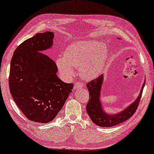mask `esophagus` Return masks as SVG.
I'll use <instances>...</instances> for the list:
<instances>
[{
  "instance_id": "obj_1",
  "label": "esophagus",
  "mask_w": 154,
  "mask_h": 154,
  "mask_svg": "<svg viewBox=\"0 0 154 154\" xmlns=\"http://www.w3.org/2000/svg\"><path fill=\"white\" fill-rule=\"evenodd\" d=\"M84 86V85L82 84V83H80V82H75L74 84V89H77V88H80V87H83Z\"/></svg>"
}]
</instances>
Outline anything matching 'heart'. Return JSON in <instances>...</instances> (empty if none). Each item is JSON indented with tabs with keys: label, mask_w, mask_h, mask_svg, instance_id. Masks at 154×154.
I'll list each match as a JSON object with an SVG mask.
<instances>
[{
	"label": "heart",
	"mask_w": 154,
	"mask_h": 154,
	"mask_svg": "<svg viewBox=\"0 0 154 154\" xmlns=\"http://www.w3.org/2000/svg\"><path fill=\"white\" fill-rule=\"evenodd\" d=\"M108 57L105 44L95 40H79L65 50L64 57L56 60L59 72L66 78L74 74L73 68L79 69L80 77L85 80L97 78L102 72Z\"/></svg>",
	"instance_id": "1"
}]
</instances>
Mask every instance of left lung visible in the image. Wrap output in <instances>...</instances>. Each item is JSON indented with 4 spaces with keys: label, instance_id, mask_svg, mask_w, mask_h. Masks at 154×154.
<instances>
[{
    "label": "left lung",
    "instance_id": "1",
    "mask_svg": "<svg viewBox=\"0 0 154 154\" xmlns=\"http://www.w3.org/2000/svg\"><path fill=\"white\" fill-rule=\"evenodd\" d=\"M120 39V38H118ZM104 74L101 75L97 79L87 84V87L89 92V102L87 104V112L89 117L95 125L100 127H112L125 122L134 114L139 104L142 95L143 90L145 84V80L141 87L138 97L132 104L126 108L116 113L106 112L101 101V91L104 82Z\"/></svg>",
    "mask_w": 154,
    "mask_h": 154
}]
</instances>
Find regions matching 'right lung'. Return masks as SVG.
I'll list each match as a JSON object with an SVG mask.
<instances>
[{
  "label": "right lung",
  "instance_id": "1",
  "mask_svg": "<svg viewBox=\"0 0 154 154\" xmlns=\"http://www.w3.org/2000/svg\"><path fill=\"white\" fill-rule=\"evenodd\" d=\"M54 33L40 32L22 42L10 65L9 89L20 110L32 122H52L72 91L74 85L58 78L55 63L46 54L52 48Z\"/></svg>",
  "mask_w": 154,
  "mask_h": 154
}]
</instances>
